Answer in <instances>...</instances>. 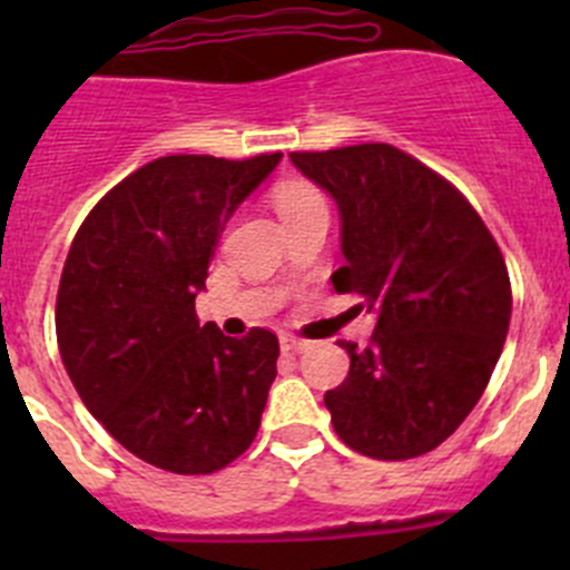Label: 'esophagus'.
<instances>
[{"label": "esophagus", "instance_id": "1", "mask_svg": "<svg viewBox=\"0 0 570 570\" xmlns=\"http://www.w3.org/2000/svg\"><path fill=\"white\" fill-rule=\"evenodd\" d=\"M306 347L308 344L303 342V338L292 336V333H284V336H281V350H284V353H303Z\"/></svg>", "mask_w": 570, "mask_h": 570}]
</instances>
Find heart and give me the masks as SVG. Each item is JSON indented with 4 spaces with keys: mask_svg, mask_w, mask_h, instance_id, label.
Here are the masks:
<instances>
[{
    "mask_svg": "<svg viewBox=\"0 0 570 570\" xmlns=\"http://www.w3.org/2000/svg\"><path fill=\"white\" fill-rule=\"evenodd\" d=\"M312 206H325L320 189H314L312 184L286 181L275 189V209H278L281 220L292 215H301V212L312 209Z\"/></svg>",
    "mask_w": 570,
    "mask_h": 570,
    "instance_id": "obj_1",
    "label": "heart"
}]
</instances>
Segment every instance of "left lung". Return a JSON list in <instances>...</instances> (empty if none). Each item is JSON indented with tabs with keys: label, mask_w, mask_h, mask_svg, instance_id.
<instances>
[{
	"label": "left lung",
	"mask_w": 570,
	"mask_h": 570,
	"mask_svg": "<svg viewBox=\"0 0 570 570\" xmlns=\"http://www.w3.org/2000/svg\"><path fill=\"white\" fill-rule=\"evenodd\" d=\"M338 209L336 292L375 314L342 386L325 394L350 450L407 461L450 439L485 392L510 327L499 245L446 178L386 142L289 154Z\"/></svg>",
	"instance_id": "left-lung-1"
}]
</instances>
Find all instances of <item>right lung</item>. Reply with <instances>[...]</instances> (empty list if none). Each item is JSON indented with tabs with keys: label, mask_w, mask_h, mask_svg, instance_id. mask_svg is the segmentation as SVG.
<instances>
[{
	"label": "right lung",
	"mask_w": 570,
	"mask_h": 570,
	"mask_svg": "<svg viewBox=\"0 0 570 570\" xmlns=\"http://www.w3.org/2000/svg\"><path fill=\"white\" fill-rule=\"evenodd\" d=\"M284 154H176L126 176L85 217L57 292V344L88 411L131 455L212 474L237 461L262 424L278 338L198 325L223 228Z\"/></svg>",
	"instance_id": "1"
}]
</instances>
